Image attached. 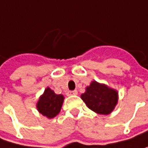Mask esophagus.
<instances>
[{"instance_id":"34e87169","label":"esophagus","mask_w":148,"mask_h":148,"mask_svg":"<svg viewBox=\"0 0 148 148\" xmlns=\"http://www.w3.org/2000/svg\"><path fill=\"white\" fill-rule=\"evenodd\" d=\"M77 94H78L77 90H70L67 92V96H75Z\"/></svg>"}]
</instances>
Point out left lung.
Masks as SVG:
<instances>
[{"label": "left lung", "mask_w": 148, "mask_h": 148, "mask_svg": "<svg viewBox=\"0 0 148 148\" xmlns=\"http://www.w3.org/2000/svg\"><path fill=\"white\" fill-rule=\"evenodd\" d=\"M82 99L93 111L108 115L118 103V92L106 85L92 82L87 87L86 92L82 95Z\"/></svg>", "instance_id": "8db88e82"}]
</instances>
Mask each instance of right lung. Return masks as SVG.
<instances>
[{
    "instance_id": "add662e5",
    "label": "right lung",
    "mask_w": 148,
    "mask_h": 148,
    "mask_svg": "<svg viewBox=\"0 0 148 148\" xmlns=\"http://www.w3.org/2000/svg\"><path fill=\"white\" fill-rule=\"evenodd\" d=\"M63 101L64 97L62 95H57L53 90L47 88L43 96L40 97L37 108L42 115L49 119H52L60 111Z\"/></svg>"
}]
</instances>
